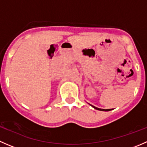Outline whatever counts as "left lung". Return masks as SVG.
<instances>
[{
	"label": "left lung",
	"mask_w": 147,
	"mask_h": 147,
	"mask_svg": "<svg viewBox=\"0 0 147 147\" xmlns=\"http://www.w3.org/2000/svg\"><path fill=\"white\" fill-rule=\"evenodd\" d=\"M91 106L92 107H94V109H97V110H100V111H110V110H112V109H100V108H97V107H94V106H92V105H91Z\"/></svg>",
	"instance_id": "1"
}]
</instances>
